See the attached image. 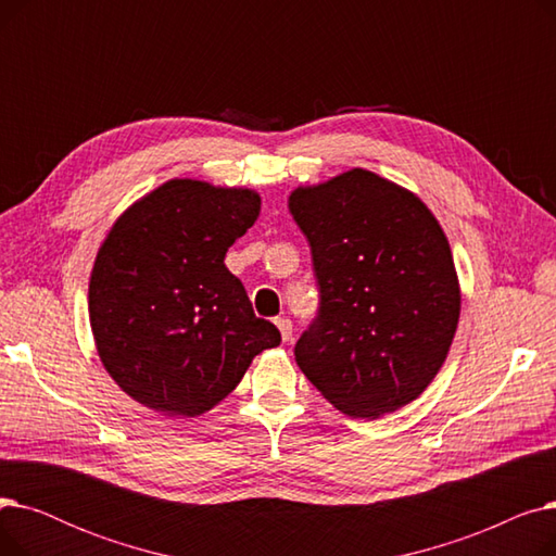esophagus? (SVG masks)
I'll return each instance as SVG.
<instances>
[{
    "mask_svg": "<svg viewBox=\"0 0 556 556\" xmlns=\"http://www.w3.org/2000/svg\"><path fill=\"white\" fill-rule=\"evenodd\" d=\"M275 325L279 327V331H281V340H283V342H288L290 338H293V323H290L288 317H277V319H275Z\"/></svg>",
    "mask_w": 556,
    "mask_h": 556,
    "instance_id": "obj_1",
    "label": "esophagus"
}]
</instances>
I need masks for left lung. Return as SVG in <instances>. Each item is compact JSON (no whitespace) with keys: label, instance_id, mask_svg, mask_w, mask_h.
<instances>
[{"label":"left lung","instance_id":"8db88e82","mask_svg":"<svg viewBox=\"0 0 556 556\" xmlns=\"http://www.w3.org/2000/svg\"><path fill=\"white\" fill-rule=\"evenodd\" d=\"M288 207L319 288L295 344L300 369L349 417L399 410L440 371L459 319L440 223L415 193L363 168L295 189Z\"/></svg>","mask_w":556,"mask_h":556}]
</instances>
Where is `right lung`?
Returning a JSON list of instances; mask_svg holds the SVG:
<instances>
[{
  "label": "right lung",
  "mask_w": 556,
  "mask_h": 556,
  "mask_svg": "<svg viewBox=\"0 0 556 556\" xmlns=\"http://www.w3.org/2000/svg\"><path fill=\"white\" fill-rule=\"evenodd\" d=\"M258 212L250 189L170 180L110 229L90 279V325L103 367L141 405L207 413L281 342L225 266Z\"/></svg>",
  "instance_id": "1"
}]
</instances>
